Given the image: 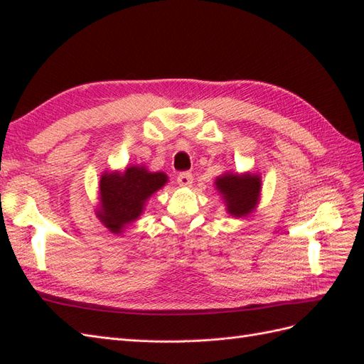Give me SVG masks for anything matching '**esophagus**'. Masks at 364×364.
I'll return each mask as SVG.
<instances>
[{
  "label": "esophagus",
  "mask_w": 364,
  "mask_h": 364,
  "mask_svg": "<svg viewBox=\"0 0 364 364\" xmlns=\"http://www.w3.org/2000/svg\"><path fill=\"white\" fill-rule=\"evenodd\" d=\"M178 183H179V186H183V188H186V186H191L193 185V174L191 173H181L178 176Z\"/></svg>",
  "instance_id": "34e87169"
}]
</instances>
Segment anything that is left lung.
Here are the masks:
<instances>
[{
  "instance_id": "left-lung-1",
  "label": "left lung",
  "mask_w": 364,
  "mask_h": 364,
  "mask_svg": "<svg viewBox=\"0 0 364 364\" xmlns=\"http://www.w3.org/2000/svg\"><path fill=\"white\" fill-rule=\"evenodd\" d=\"M215 190L222 196L226 213L235 218H246L255 213L261 200V174L225 171L215 178Z\"/></svg>"
}]
</instances>
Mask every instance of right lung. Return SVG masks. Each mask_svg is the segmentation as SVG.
<instances>
[{
  "label": "right lung",
  "mask_w": 364,
  "mask_h": 364,
  "mask_svg": "<svg viewBox=\"0 0 364 364\" xmlns=\"http://www.w3.org/2000/svg\"><path fill=\"white\" fill-rule=\"evenodd\" d=\"M167 182V174L150 171L142 164L105 171L98 185L95 215L112 234L123 235L124 229L144 213L150 197Z\"/></svg>",
  "instance_id": "right-lung-1"
}]
</instances>
